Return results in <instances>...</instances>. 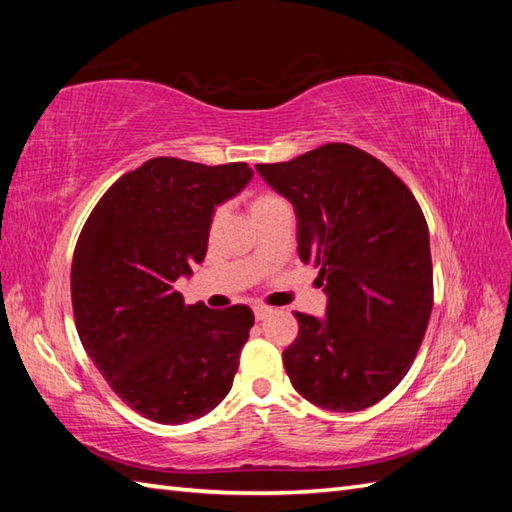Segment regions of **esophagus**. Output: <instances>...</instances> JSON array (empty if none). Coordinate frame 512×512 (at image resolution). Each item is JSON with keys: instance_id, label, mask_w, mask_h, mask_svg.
<instances>
[{"instance_id": "1", "label": "esophagus", "mask_w": 512, "mask_h": 512, "mask_svg": "<svg viewBox=\"0 0 512 512\" xmlns=\"http://www.w3.org/2000/svg\"><path fill=\"white\" fill-rule=\"evenodd\" d=\"M253 312H255V319H257V321H264L266 317H270V314H273V308H268V306H255Z\"/></svg>"}]
</instances>
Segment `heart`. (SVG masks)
Here are the masks:
<instances>
[{
    "label": "heart",
    "instance_id": "b5f03b06",
    "mask_svg": "<svg viewBox=\"0 0 512 512\" xmlns=\"http://www.w3.org/2000/svg\"><path fill=\"white\" fill-rule=\"evenodd\" d=\"M281 202H284V200L277 198L275 193H257V195H253V198H250L248 209H250V215H257V213H262V211L270 209V206L281 204ZM213 222H217V215L213 217Z\"/></svg>",
    "mask_w": 512,
    "mask_h": 512
}]
</instances>
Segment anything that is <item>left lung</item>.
I'll return each mask as SVG.
<instances>
[{
    "instance_id": "left-lung-1",
    "label": "left lung",
    "mask_w": 512,
    "mask_h": 512,
    "mask_svg": "<svg viewBox=\"0 0 512 512\" xmlns=\"http://www.w3.org/2000/svg\"><path fill=\"white\" fill-rule=\"evenodd\" d=\"M255 169L295 206L299 257L328 295L323 319L295 312L299 334L284 350L292 387L330 411L376 405L409 372L431 317L422 209L394 171L345 143Z\"/></svg>"
}]
</instances>
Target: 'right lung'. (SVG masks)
Masks as SVG:
<instances>
[{
  "label": "right lung",
  "mask_w": 512,
  "mask_h": 512,
  "mask_svg": "<svg viewBox=\"0 0 512 512\" xmlns=\"http://www.w3.org/2000/svg\"><path fill=\"white\" fill-rule=\"evenodd\" d=\"M250 178L246 162L151 158L105 191L76 242V332L118 398L149 420L202 418L231 391L253 312L187 306L173 284L204 259L215 206Z\"/></svg>",
  "instance_id": "obj_1"
}]
</instances>
